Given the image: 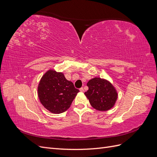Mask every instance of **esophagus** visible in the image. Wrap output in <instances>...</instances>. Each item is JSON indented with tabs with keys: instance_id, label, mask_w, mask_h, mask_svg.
<instances>
[{
	"instance_id": "esophagus-1",
	"label": "esophagus",
	"mask_w": 157,
	"mask_h": 157,
	"mask_svg": "<svg viewBox=\"0 0 157 157\" xmlns=\"http://www.w3.org/2000/svg\"><path fill=\"white\" fill-rule=\"evenodd\" d=\"M79 90H80V92H84V88H80V89H79Z\"/></svg>"
}]
</instances>
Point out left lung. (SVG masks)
I'll list each match as a JSON object with an SVG mask.
<instances>
[{
  "mask_svg": "<svg viewBox=\"0 0 157 157\" xmlns=\"http://www.w3.org/2000/svg\"><path fill=\"white\" fill-rule=\"evenodd\" d=\"M88 90L84 93L93 108L106 111L115 106L118 92L113 84L105 78L95 77L87 83Z\"/></svg>",
  "mask_w": 157,
  "mask_h": 157,
  "instance_id": "left-lung-1",
  "label": "left lung"
}]
</instances>
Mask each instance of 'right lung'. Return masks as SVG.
I'll return each instance as SVG.
<instances>
[{
  "instance_id": "1",
  "label": "right lung",
  "mask_w": 157,
  "mask_h": 157,
  "mask_svg": "<svg viewBox=\"0 0 157 157\" xmlns=\"http://www.w3.org/2000/svg\"><path fill=\"white\" fill-rule=\"evenodd\" d=\"M79 92L61 72L50 69L42 76L37 93L42 105L54 114L67 111Z\"/></svg>"
}]
</instances>
